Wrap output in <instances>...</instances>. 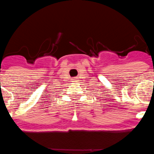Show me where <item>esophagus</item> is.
Instances as JSON below:
<instances>
[{"instance_id":"esophagus-1","label":"esophagus","mask_w":154,"mask_h":154,"mask_svg":"<svg viewBox=\"0 0 154 154\" xmlns=\"http://www.w3.org/2000/svg\"><path fill=\"white\" fill-rule=\"evenodd\" d=\"M72 82H75L78 81V79H77V78H74V79H72Z\"/></svg>"}]
</instances>
